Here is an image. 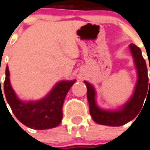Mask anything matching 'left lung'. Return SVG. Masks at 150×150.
Returning <instances> with one entry per match:
<instances>
[{"label": "left lung", "instance_id": "obj_1", "mask_svg": "<svg viewBox=\"0 0 150 150\" xmlns=\"http://www.w3.org/2000/svg\"><path fill=\"white\" fill-rule=\"evenodd\" d=\"M129 48L131 50L135 65L137 70L138 79L132 96L122 108L115 111H106L99 108L96 104V93L94 86L88 81H84L87 87V99L90 106V115L92 116L93 120L97 124L113 127L124 125L137 116L141 108L143 107L147 91L150 88V80L149 85L147 66L140 47L131 43L129 45Z\"/></svg>", "mask_w": 150, "mask_h": 150}]
</instances>
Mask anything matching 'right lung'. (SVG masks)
Returning a JSON list of instances; mask_svg holds the SVG:
<instances>
[{"instance_id": "add662e5", "label": "right lung", "mask_w": 150, "mask_h": 150, "mask_svg": "<svg viewBox=\"0 0 150 150\" xmlns=\"http://www.w3.org/2000/svg\"><path fill=\"white\" fill-rule=\"evenodd\" d=\"M75 81V80L61 81L56 84L45 98L35 102H23L17 97L10 85L9 71L7 66L5 69L4 92L6 102L9 103L13 113L22 124L33 129L43 130L55 128L60 124L63 118L64 101ZM1 98L4 99L2 91Z\"/></svg>"}]
</instances>
